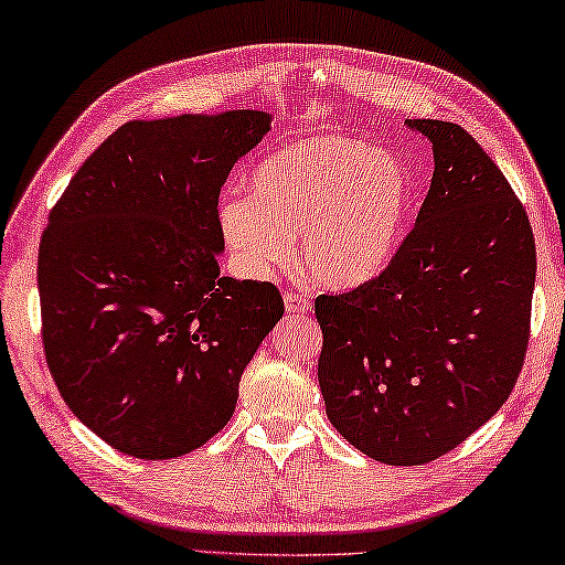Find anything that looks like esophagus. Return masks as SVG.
I'll list each match as a JSON object with an SVG mask.
<instances>
[{
	"label": "esophagus",
	"instance_id": "esophagus-1",
	"mask_svg": "<svg viewBox=\"0 0 565 565\" xmlns=\"http://www.w3.org/2000/svg\"><path fill=\"white\" fill-rule=\"evenodd\" d=\"M284 306L289 313H306L311 309V299L301 291H291L284 296Z\"/></svg>",
	"mask_w": 565,
	"mask_h": 565
}]
</instances>
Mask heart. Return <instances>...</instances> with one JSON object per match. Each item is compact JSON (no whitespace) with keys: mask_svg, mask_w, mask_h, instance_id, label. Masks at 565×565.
Wrapping results in <instances>:
<instances>
[{"mask_svg":"<svg viewBox=\"0 0 565 565\" xmlns=\"http://www.w3.org/2000/svg\"><path fill=\"white\" fill-rule=\"evenodd\" d=\"M252 194L222 200L220 227L254 271L286 262L301 232V259L313 279L358 286L393 259L413 204V180L395 156L351 136H316L266 158Z\"/></svg>","mask_w":565,"mask_h":565,"instance_id":"obj_1","label":"heart"}]
</instances>
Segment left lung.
I'll list each match as a JSON object with an SVG mask.
<instances>
[{
	"instance_id": "left-lung-1",
	"label": "left lung",
	"mask_w": 565,
	"mask_h": 565,
	"mask_svg": "<svg viewBox=\"0 0 565 565\" xmlns=\"http://www.w3.org/2000/svg\"><path fill=\"white\" fill-rule=\"evenodd\" d=\"M433 142V184L385 269L313 301L318 385L348 443L427 465L507 403L524 365L536 242L524 204L469 132L407 120Z\"/></svg>"
}]
</instances>
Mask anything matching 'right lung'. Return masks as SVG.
I'll return each mask as SVG.
<instances>
[{"label": "right lung", "mask_w": 565, "mask_h": 565, "mask_svg": "<svg viewBox=\"0 0 565 565\" xmlns=\"http://www.w3.org/2000/svg\"><path fill=\"white\" fill-rule=\"evenodd\" d=\"M269 130L262 110L130 120L51 207L41 341L81 423L122 455L172 459L230 423L244 367L284 316L269 281L220 276V190Z\"/></svg>", "instance_id": "right-lung-1"}]
</instances>
